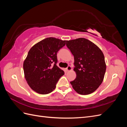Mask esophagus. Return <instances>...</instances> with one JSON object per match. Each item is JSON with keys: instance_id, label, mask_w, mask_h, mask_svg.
Listing matches in <instances>:
<instances>
[{"instance_id": "1", "label": "esophagus", "mask_w": 127, "mask_h": 127, "mask_svg": "<svg viewBox=\"0 0 127 127\" xmlns=\"http://www.w3.org/2000/svg\"><path fill=\"white\" fill-rule=\"evenodd\" d=\"M71 70V67L70 66H68L67 68H66V70L67 71H69Z\"/></svg>"}]
</instances>
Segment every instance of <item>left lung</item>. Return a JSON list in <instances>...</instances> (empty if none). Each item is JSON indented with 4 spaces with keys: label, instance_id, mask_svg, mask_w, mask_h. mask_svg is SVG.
<instances>
[{
    "label": "left lung",
    "instance_id": "obj_1",
    "mask_svg": "<svg viewBox=\"0 0 127 127\" xmlns=\"http://www.w3.org/2000/svg\"><path fill=\"white\" fill-rule=\"evenodd\" d=\"M66 45L74 57L76 78L70 82L73 88L81 95L93 93L102 84L106 71L102 51L85 38L66 41Z\"/></svg>",
    "mask_w": 127,
    "mask_h": 127
}]
</instances>
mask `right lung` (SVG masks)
<instances>
[{"mask_svg": "<svg viewBox=\"0 0 127 127\" xmlns=\"http://www.w3.org/2000/svg\"><path fill=\"white\" fill-rule=\"evenodd\" d=\"M66 41L48 37L31 48L24 61L25 78L32 89L41 94H47L55 89L59 78L64 74L57 66V52Z\"/></svg>", "mask_w": 127, "mask_h": 127, "instance_id": "right-lung-1", "label": "right lung"}]
</instances>
